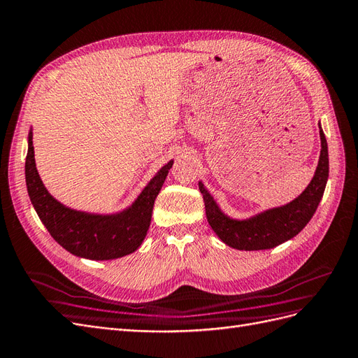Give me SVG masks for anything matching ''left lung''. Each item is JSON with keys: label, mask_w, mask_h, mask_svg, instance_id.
I'll list each match as a JSON object with an SVG mask.
<instances>
[{"label": "left lung", "mask_w": 358, "mask_h": 358, "mask_svg": "<svg viewBox=\"0 0 358 358\" xmlns=\"http://www.w3.org/2000/svg\"><path fill=\"white\" fill-rule=\"evenodd\" d=\"M319 136L320 154L315 176L301 195L284 206L263 210L245 219H236L222 212L203 181L198 182L199 192L204 198L207 221L219 239L234 250H271L293 239L308 224L324 196L329 171L328 145L320 122Z\"/></svg>", "instance_id": "8db88e82"}]
</instances>
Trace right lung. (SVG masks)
<instances>
[{
	"mask_svg": "<svg viewBox=\"0 0 358 358\" xmlns=\"http://www.w3.org/2000/svg\"><path fill=\"white\" fill-rule=\"evenodd\" d=\"M173 160L162 166L133 203L115 213H90L62 204L45 187L36 168L33 130L29 133L25 182L31 204L42 224L60 246L89 260H115L134 252L148 231L154 201Z\"/></svg>",
	"mask_w": 358,
	"mask_h": 358,
	"instance_id": "right-lung-1",
	"label": "right lung"
}]
</instances>
